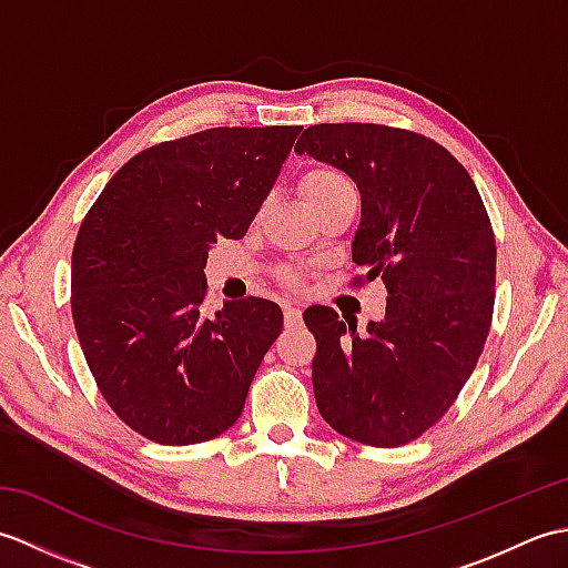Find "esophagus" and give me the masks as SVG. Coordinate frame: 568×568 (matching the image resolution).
Here are the masks:
<instances>
[{"instance_id":"34e87169","label":"esophagus","mask_w":568,"mask_h":568,"mask_svg":"<svg viewBox=\"0 0 568 568\" xmlns=\"http://www.w3.org/2000/svg\"><path fill=\"white\" fill-rule=\"evenodd\" d=\"M285 327L287 329H297L303 327V310L300 307H285Z\"/></svg>"}]
</instances>
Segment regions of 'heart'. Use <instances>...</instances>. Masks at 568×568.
<instances>
[{
	"label": "heart",
	"instance_id": "obj_1",
	"mask_svg": "<svg viewBox=\"0 0 568 568\" xmlns=\"http://www.w3.org/2000/svg\"><path fill=\"white\" fill-rule=\"evenodd\" d=\"M300 190H303V197L307 202V207H315V204L329 200L334 195H339V192H344V190H354V187L339 171H334V168H315V171H310L303 178ZM285 277H291V281H293L295 275L287 271Z\"/></svg>",
	"mask_w": 568,
	"mask_h": 568
}]
</instances>
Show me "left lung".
Segmentation results:
<instances>
[{
    "instance_id": "1",
    "label": "left lung",
    "mask_w": 568,
    "mask_h": 568,
    "mask_svg": "<svg viewBox=\"0 0 568 568\" xmlns=\"http://www.w3.org/2000/svg\"><path fill=\"white\" fill-rule=\"evenodd\" d=\"M297 155L339 168L361 192L352 256L388 291L385 317L356 332L332 307L315 334L320 415L344 437L390 449L449 409L484 352L496 300V239L466 168L439 143L383 124H317Z\"/></svg>"
}]
</instances>
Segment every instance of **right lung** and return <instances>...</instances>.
Masks as SVG:
<instances>
[{
  "instance_id": "1",
  "label": "right lung",
  "mask_w": 568,
  "mask_h": 568,
  "mask_svg": "<svg viewBox=\"0 0 568 568\" xmlns=\"http://www.w3.org/2000/svg\"><path fill=\"white\" fill-rule=\"evenodd\" d=\"M303 126H220L134 155L72 248V320L116 417L155 444L220 437L283 329L271 300L200 305L212 244L241 239Z\"/></svg>"
}]
</instances>
